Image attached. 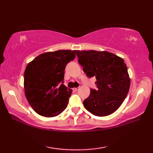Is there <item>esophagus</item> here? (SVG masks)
<instances>
[{"mask_svg": "<svg viewBox=\"0 0 153 153\" xmlns=\"http://www.w3.org/2000/svg\"><path fill=\"white\" fill-rule=\"evenodd\" d=\"M79 89V87H75V88L73 89L74 91H77Z\"/></svg>", "mask_w": 153, "mask_h": 153, "instance_id": "1", "label": "esophagus"}]
</instances>
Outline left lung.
Returning a JSON list of instances; mask_svg holds the SVG:
<instances>
[{
    "instance_id": "obj_1",
    "label": "left lung",
    "mask_w": 153,
    "mask_h": 153,
    "mask_svg": "<svg viewBox=\"0 0 153 153\" xmlns=\"http://www.w3.org/2000/svg\"><path fill=\"white\" fill-rule=\"evenodd\" d=\"M76 54L87 76L97 79V89H91L84 106L97 116L111 114L121 106L130 87L124 60L107 51H77Z\"/></svg>"
}]
</instances>
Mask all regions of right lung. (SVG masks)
<instances>
[{
  "mask_svg": "<svg viewBox=\"0 0 153 153\" xmlns=\"http://www.w3.org/2000/svg\"><path fill=\"white\" fill-rule=\"evenodd\" d=\"M76 51L59 50L39 55L27 64L24 72L25 95L38 114L54 117L66 108L72 90L65 86L66 64Z\"/></svg>",
  "mask_w": 153,
  "mask_h": 153,
  "instance_id": "obj_1",
  "label": "right lung"
}]
</instances>
